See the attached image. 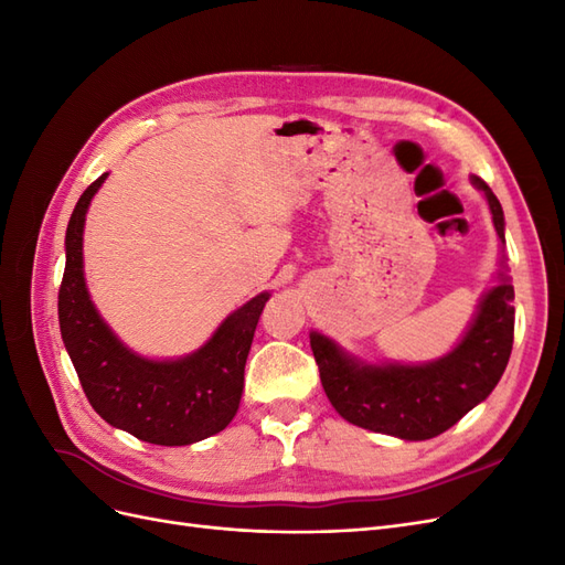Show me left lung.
Returning a JSON list of instances; mask_svg holds the SVG:
<instances>
[{
    "instance_id": "1",
    "label": "left lung",
    "mask_w": 565,
    "mask_h": 565,
    "mask_svg": "<svg viewBox=\"0 0 565 565\" xmlns=\"http://www.w3.org/2000/svg\"><path fill=\"white\" fill-rule=\"evenodd\" d=\"M488 198L494 231L504 241L502 204L473 177ZM514 347V287L502 282L483 297L459 347L429 365H361L328 337L311 332L320 382L337 413L363 429L426 440L465 417L498 386Z\"/></svg>"
}]
</instances>
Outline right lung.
<instances>
[{"mask_svg": "<svg viewBox=\"0 0 565 565\" xmlns=\"http://www.w3.org/2000/svg\"><path fill=\"white\" fill-rule=\"evenodd\" d=\"M100 174L75 204L65 231L58 322L87 401L110 426L156 446H191L224 431L245 386V363L268 292L228 316L198 353L146 361L119 344L89 301L82 273V231Z\"/></svg>", "mask_w": 565, "mask_h": 565, "instance_id": "right-lung-1", "label": "right lung"}]
</instances>
